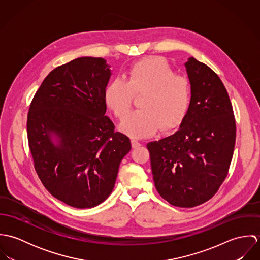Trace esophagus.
I'll return each instance as SVG.
<instances>
[{
    "mask_svg": "<svg viewBox=\"0 0 260 260\" xmlns=\"http://www.w3.org/2000/svg\"><path fill=\"white\" fill-rule=\"evenodd\" d=\"M139 146H141V143H140L139 141L135 140V139H132V147H133V148H137V147H139Z\"/></svg>",
    "mask_w": 260,
    "mask_h": 260,
    "instance_id": "34e87169",
    "label": "esophagus"
}]
</instances>
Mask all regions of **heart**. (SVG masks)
<instances>
[{"label":"heart","instance_id":"1","mask_svg":"<svg viewBox=\"0 0 260 260\" xmlns=\"http://www.w3.org/2000/svg\"><path fill=\"white\" fill-rule=\"evenodd\" d=\"M125 82L114 79L107 85L104 99L115 116L123 119L130 111L134 95L141 110L132 112L121 123V130L133 137H146L176 127L184 118L191 102L188 78L175 74L161 57H151L133 64L125 75Z\"/></svg>","mask_w":260,"mask_h":260}]
</instances>
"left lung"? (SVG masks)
<instances>
[{
    "label": "left lung",
    "instance_id": "left-lung-1",
    "mask_svg": "<svg viewBox=\"0 0 260 260\" xmlns=\"http://www.w3.org/2000/svg\"><path fill=\"white\" fill-rule=\"evenodd\" d=\"M185 67L191 102L180 128L147 148L158 193L171 205L189 208L212 198L225 180L236 125L218 75L193 57Z\"/></svg>",
    "mask_w": 260,
    "mask_h": 260
}]
</instances>
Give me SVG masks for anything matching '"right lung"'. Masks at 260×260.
Here are the masks:
<instances>
[{
  "label": "right lung",
  "instance_id": "add662e5",
  "mask_svg": "<svg viewBox=\"0 0 260 260\" xmlns=\"http://www.w3.org/2000/svg\"><path fill=\"white\" fill-rule=\"evenodd\" d=\"M109 68L94 57L59 66L44 79L29 108L28 141L38 176L55 198L75 208L108 198L131 150L130 139L105 116Z\"/></svg>",
  "mask_w": 260,
  "mask_h": 260
}]
</instances>
